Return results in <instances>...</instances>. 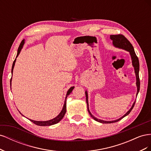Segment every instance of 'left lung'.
<instances>
[{
    "instance_id": "left-lung-1",
    "label": "left lung",
    "mask_w": 151,
    "mask_h": 151,
    "mask_svg": "<svg viewBox=\"0 0 151 151\" xmlns=\"http://www.w3.org/2000/svg\"><path fill=\"white\" fill-rule=\"evenodd\" d=\"M110 39L112 40L113 42V45L115 47L120 48V49H122L126 50V51L129 52L130 57H131V59H132V65H133L134 68V70H135V76H136V86H137V94H136V97L137 96V94L139 92L140 90V79H139V58L138 57H137L136 54L135 53L134 51V48L132 46V45L130 43V42L124 36L122 35H110ZM86 93V103H87V105H88V112L89 113V115H91V116L92 117L93 119L96 121H97L98 122L102 123H115V122H117L119 120H122V118H124L125 116H127L130 113V111L132 110L133 109L135 103V100L134 103L132 104V107L130 108V109L123 116L120 117V118H118L117 120H112V121H105V120H100L98 119V118H96L94 116H93V115H92L89 111V103H88V91H85Z\"/></svg>"
}]
</instances>
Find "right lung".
Listing matches in <instances>:
<instances>
[{"mask_svg":"<svg viewBox=\"0 0 151 151\" xmlns=\"http://www.w3.org/2000/svg\"><path fill=\"white\" fill-rule=\"evenodd\" d=\"M24 43H25V40L24 39V40H22L21 43H20L19 47V48H18L16 57V58H15L14 61L12 66V70H11L12 74V73H13L14 67V65H15V63H16V58H17V57H18V55H19V53H20V52H21V50H22V47H23V45H24ZM11 81H12V77H11V81H10V82H11ZM74 86L71 87V88H70V89L67 91V94H66V97H65V101H64V104H63L62 111H60V113H59L58 115L56 117H55L54 118H53V119H52V120H47V121H35V120H31V119H29V120L31 122L34 123L35 124L37 125H38V126H50V125H55V124H56V123H58L59 122H60V121L62 119V118H63V116H64V115H65V113H66V108H67V107H66V106H67V104H66L67 98L68 96L69 95V94L72 93V91L73 89H74ZM20 113L21 114V113ZM21 115H22V114H21ZM22 115L23 116H24L23 115Z\"/></svg>","mask_w":151,"mask_h":151,"instance_id":"1","label":"right lung"}]
</instances>
